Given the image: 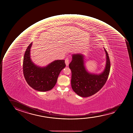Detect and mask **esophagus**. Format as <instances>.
<instances>
[{
	"label": "esophagus",
	"instance_id": "esophagus-1",
	"mask_svg": "<svg viewBox=\"0 0 133 133\" xmlns=\"http://www.w3.org/2000/svg\"><path fill=\"white\" fill-rule=\"evenodd\" d=\"M65 63L66 65L67 66H69V57H67L65 59Z\"/></svg>",
	"mask_w": 133,
	"mask_h": 133
}]
</instances>
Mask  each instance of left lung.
Wrapping results in <instances>:
<instances>
[{"label": "left lung", "mask_w": 133, "mask_h": 133, "mask_svg": "<svg viewBox=\"0 0 133 133\" xmlns=\"http://www.w3.org/2000/svg\"><path fill=\"white\" fill-rule=\"evenodd\" d=\"M107 57L106 68L100 75H95L86 71L84 66V57L81 54L72 55L69 67L72 71V89L78 95L83 97L92 96L101 89L106 83L110 71L108 54L104 49Z\"/></svg>", "instance_id": "obj_1"}]
</instances>
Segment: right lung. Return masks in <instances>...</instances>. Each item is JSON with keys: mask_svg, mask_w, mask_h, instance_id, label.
Wrapping results in <instances>:
<instances>
[{"mask_svg": "<svg viewBox=\"0 0 133 133\" xmlns=\"http://www.w3.org/2000/svg\"><path fill=\"white\" fill-rule=\"evenodd\" d=\"M32 43L28 46L24 54L23 72L27 84L39 91L52 89L55 85L60 72L65 67L64 60H57L45 68L35 65L30 58V49Z\"/></svg>", "mask_w": 133, "mask_h": 133, "instance_id": "right-lung-1", "label": "right lung"}]
</instances>
